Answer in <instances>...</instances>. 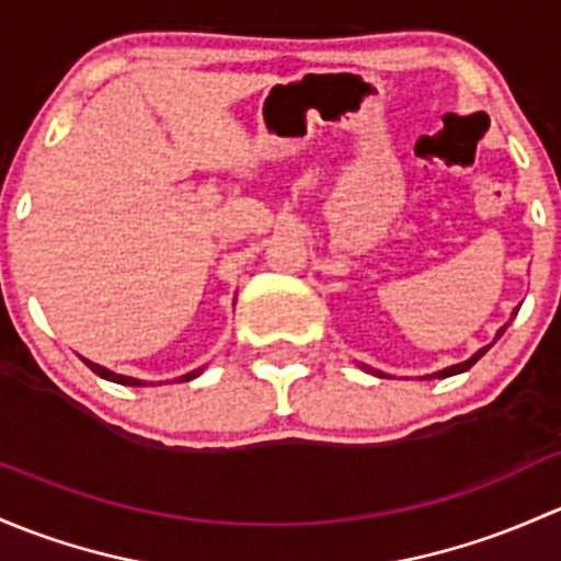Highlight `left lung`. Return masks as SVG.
Listing matches in <instances>:
<instances>
[{"label": "left lung", "instance_id": "left-lung-1", "mask_svg": "<svg viewBox=\"0 0 561 561\" xmlns=\"http://www.w3.org/2000/svg\"><path fill=\"white\" fill-rule=\"evenodd\" d=\"M518 313V310H513V316H516ZM507 323H511V321H507ZM507 323H505V327H502L500 329V332H496V337L494 340H500L502 337V332H505V329H507ZM486 351H489V345H483V348H478L476 351V354H472L470 356V359H465V362H459V365H451V367H446V369H437V373H432V375H419V380H432V378H448V375H459V373H465V369H470L472 365H476V362L478 359H481V356L483 354H486ZM362 369H367V373H373V375H378V378H389V375H386V373H380V369H373V367H367V365H359Z\"/></svg>", "mask_w": 561, "mask_h": 561}]
</instances>
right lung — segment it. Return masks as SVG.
Listing matches in <instances>:
<instances>
[{
	"label": "right lung",
	"instance_id": "right-lung-1",
	"mask_svg": "<svg viewBox=\"0 0 561 561\" xmlns=\"http://www.w3.org/2000/svg\"><path fill=\"white\" fill-rule=\"evenodd\" d=\"M83 362H85V365H89L91 369H94V373L100 375V378H105V380H113V383H121V386H148V380H140V378H129V375H118V373H113V369H107V367L96 365V362H89V359H83ZM202 369H205V367H199V369H192V373L181 375V378H178V380H194L196 375H202Z\"/></svg>",
	"mask_w": 561,
	"mask_h": 561
}]
</instances>
